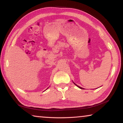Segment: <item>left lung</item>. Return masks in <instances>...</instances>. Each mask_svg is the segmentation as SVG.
<instances>
[{"label":"left lung","instance_id":"left-lung-1","mask_svg":"<svg viewBox=\"0 0 123 123\" xmlns=\"http://www.w3.org/2000/svg\"><path fill=\"white\" fill-rule=\"evenodd\" d=\"M74 84L75 85H76V86L77 87H78L79 88H80V89H84V88H82V87H80V86H78V85H77L76 84H75V83H74Z\"/></svg>","mask_w":123,"mask_h":123}]
</instances>
